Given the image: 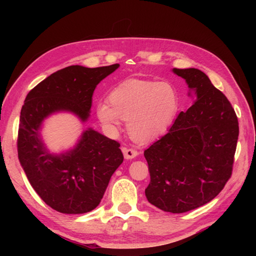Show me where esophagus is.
Listing matches in <instances>:
<instances>
[{
    "label": "esophagus",
    "instance_id": "esophagus-1",
    "mask_svg": "<svg viewBox=\"0 0 256 256\" xmlns=\"http://www.w3.org/2000/svg\"><path fill=\"white\" fill-rule=\"evenodd\" d=\"M122 152L124 154V157L126 160H132V158H135L138 155V152L136 150H133V148H122Z\"/></svg>",
    "mask_w": 256,
    "mask_h": 256
}]
</instances>
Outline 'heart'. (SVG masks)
Listing matches in <instances>:
<instances>
[{
    "label": "heart",
    "mask_w": 256,
    "mask_h": 256,
    "mask_svg": "<svg viewBox=\"0 0 256 256\" xmlns=\"http://www.w3.org/2000/svg\"><path fill=\"white\" fill-rule=\"evenodd\" d=\"M108 101L110 104H98V118L111 128H118L121 118L128 120V133L138 142H150L164 135L180 108L175 86L154 80L124 81L110 92Z\"/></svg>",
    "instance_id": "obj_1"
}]
</instances>
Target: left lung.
<instances>
[{"label":"left lung","instance_id":"1","mask_svg":"<svg viewBox=\"0 0 256 256\" xmlns=\"http://www.w3.org/2000/svg\"><path fill=\"white\" fill-rule=\"evenodd\" d=\"M172 72L186 80L197 100L145 150L150 176L145 196L162 211L182 214L208 204L230 179L238 122L229 100L204 72L196 68Z\"/></svg>","mask_w":256,"mask_h":256}]
</instances>
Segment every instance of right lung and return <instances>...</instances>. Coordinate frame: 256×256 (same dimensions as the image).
Listing matches in <instances>:
<instances>
[{"mask_svg": "<svg viewBox=\"0 0 256 256\" xmlns=\"http://www.w3.org/2000/svg\"><path fill=\"white\" fill-rule=\"evenodd\" d=\"M118 66L76 64L58 70L32 88L22 106L20 162L37 194L62 214H86L96 208L124 157L120 143L92 128L86 130L74 148L52 154L40 138L42 121L52 113L66 111L86 122L96 86Z\"/></svg>", "mask_w": 256, "mask_h": 256, "instance_id": "right-lung-1", "label": "right lung"}]
</instances>
